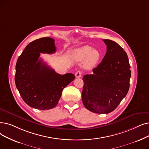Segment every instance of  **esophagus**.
<instances>
[{"mask_svg":"<svg viewBox=\"0 0 149 149\" xmlns=\"http://www.w3.org/2000/svg\"><path fill=\"white\" fill-rule=\"evenodd\" d=\"M81 75H82V72H81V71H79V70L76 72L75 74L76 78H80V77H81Z\"/></svg>","mask_w":149,"mask_h":149,"instance_id":"34e87169","label":"esophagus"}]
</instances>
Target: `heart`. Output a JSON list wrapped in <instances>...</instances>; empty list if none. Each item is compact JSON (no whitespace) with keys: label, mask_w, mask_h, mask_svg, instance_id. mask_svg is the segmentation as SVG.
I'll return each mask as SVG.
<instances>
[{"label":"heart","mask_w":149,"mask_h":149,"mask_svg":"<svg viewBox=\"0 0 149 149\" xmlns=\"http://www.w3.org/2000/svg\"><path fill=\"white\" fill-rule=\"evenodd\" d=\"M72 56L77 61H82L85 59L84 63L85 68L90 69L95 66L98 63L100 53L99 50L93 49V47L89 46H85L74 50Z\"/></svg>","instance_id":"obj_1"}]
</instances>
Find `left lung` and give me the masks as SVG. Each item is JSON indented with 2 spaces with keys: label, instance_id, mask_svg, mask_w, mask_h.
<instances>
[{
  "label": "left lung",
  "instance_id": "8db88e82",
  "mask_svg": "<svg viewBox=\"0 0 149 149\" xmlns=\"http://www.w3.org/2000/svg\"><path fill=\"white\" fill-rule=\"evenodd\" d=\"M107 53L93 74L83 76L81 93L84 106L90 111L107 114L117 108L126 96L131 77L130 66L125 52L109 40H103Z\"/></svg>",
  "mask_w": 149,
  "mask_h": 149
}]
</instances>
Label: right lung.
Here are the masks:
<instances>
[{"instance_id": "add662e5", "label": "right lung", "mask_w": 149, "mask_h": 149, "mask_svg": "<svg viewBox=\"0 0 149 149\" xmlns=\"http://www.w3.org/2000/svg\"><path fill=\"white\" fill-rule=\"evenodd\" d=\"M55 52L54 39L41 38L29 43L17 60L16 86L23 100L31 108L41 110L54 108L63 89L75 79L73 74H57L40 58V53Z\"/></svg>"}]
</instances>
